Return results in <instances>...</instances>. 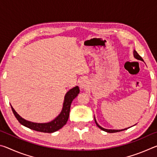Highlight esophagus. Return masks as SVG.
Segmentation results:
<instances>
[{"mask_svg": "<svg viewBox=\"0 0 157 157\" xmlns=\"http://www.w3.org/2000/svg\"><path fill=\"white\" fill-rule=\"evenodd\" d=\"M87 84H88V82H87V80L85 78H82L79 82V86L82 89L86 87L87 86Z\"/></svg>", "mask_w": 157, "mask_h": 157, "instance_id": "esophagus-1", "label": "esophagus"}]
</instances>
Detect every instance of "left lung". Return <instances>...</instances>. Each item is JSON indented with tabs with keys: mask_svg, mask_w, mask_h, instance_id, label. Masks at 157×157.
Segmentation results:
<instances>
[{
	"mask_svg": "<svg viewBox=\"0 0 157 157\" xmlns=\"http://www.w3.org/2000/svg\"><path fill=\"white\" fill-rule=\"evenodd\" d=\"M134 57L136 58V59H139V60H141V61H143V58L140 56V55L138 54V52H136V51H134ZM95 123H96V124H97V126L99 127L100 129H101L102 130H103V131H105V132H109V133H115V132H121V131H123V130H125V129H127V128L126 129H120V130H116V129H104V128H102V127H100L99 124H98V123H97V122H96V121H95Z\"/></svg>",
	"mask_w": 157,
	"mask_h": 157,
	"instance_id": "8db88e82",
	"label": "left lung"
}]
</instances>
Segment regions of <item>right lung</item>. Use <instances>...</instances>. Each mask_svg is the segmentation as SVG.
I'll return each instance as SVG.
<instances>
[{
    "label": "right lung",
    "mask_w": 157,
    "mask_h": 157,
    "mask_svg": "<svg viewBox=\"0 0 157 157\" xmlns=\"http://www.w3.org/2000/svg\"><path fill=\"white\" fill-rule=\"evenodd\" d=\"M79 93V87L77 86L74 88L71 89L67 92L64 98V102H63V109L61 113L58 116L54 121H52L48 123H34L32 122L25 121L21 118L18 114L16 112L11 106L13 113L19 123L23 126L28 127L31 129L35 130L37 132H41L44 133H52L60 129L65 125L67 123L69 113H70L71 105L73 100Z\"/></svg>",
    "instance_id": "1"
}]
</instances>
